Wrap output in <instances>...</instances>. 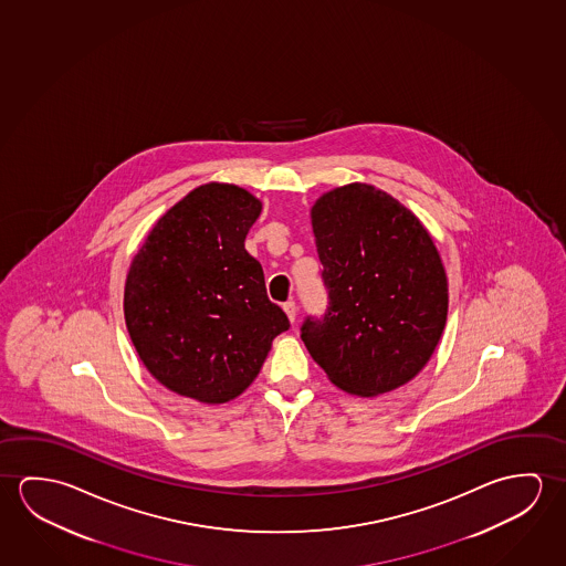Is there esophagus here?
<instances>
[{"mask_svg":"<svg viewBox=\"0 0 566 566\" xmlns=\"http://www.w3.org/2000/svg\"><path fill=\"white\" fill-rule=\"evenodd\" d=\"M283 311H285V314H287L289 321H291V323H295V318H296L295 301H287V303H285V305H283Z\"/></svg>","mask_w":566,"mask_h":566,"instance_id":"1","label":"esophagus"}]
</instances>
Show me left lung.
<instances>
[{
    "mask_svg": "<svg viewBox=\"0 0 566 566\" xmlns=\"http://www.w3.org/2000/svg\"><path fill=\"white\" fill-rule=\"evenodd\" d=\"M328 306L301 338L334 386L361 397L411 381L431 359L449 283L427 228L364 182L326 192L311 210Z\"/></svg>",
    "mask_w": 566,
    "mask_h": 566,
    "instance_id": "8db88e82",
    "label": "left lung"
}]
</instances>
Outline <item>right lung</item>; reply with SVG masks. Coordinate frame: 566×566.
I'll use <instances>...</instances> for the list:
<instances>
[{"mask_svg": "<svg viewBox=\"0 0 566 566\" xmlns=\"http://www.w3.org/2000/svg\"><path fill=\"white\" fill-rule=\"evenodd\" d=\"M261 212L248 190L208 182L153 226L127 273L124 314L151 376L200 403H226L289 328L243 242Z\"/></svg>", "mask_w": 566, "mask_h": 566, "instance_id": "obj_1", "label": "right lung"}]
</instances>
